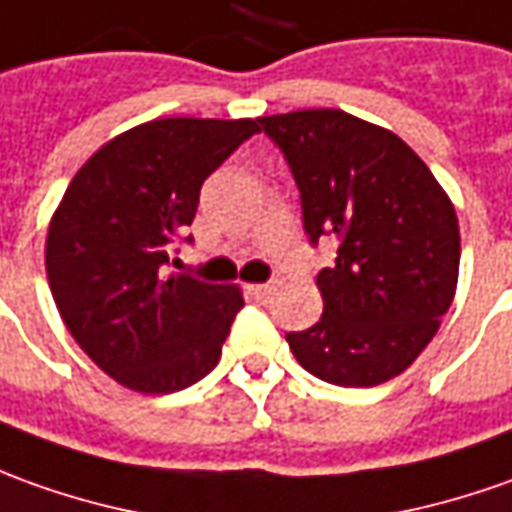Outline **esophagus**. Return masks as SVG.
I'll return each instance as SVG.
<instances>
[{
  "label": "esophagus",
  "mask_w": 512,
  "mask_h": 512,
  "mask_svg": "<svg viewBox=\"0 0 512 512\" xmlns=\"http://www.w3.org/2000/svg\"><path fill=\"white\" fill-rule=\"evenodd\" d=\"M271 291H274V285H271V283H255V285H249V294H252L255 300H269Z\"/></svg>",
  "instance_id": "1"
}]
</instances>
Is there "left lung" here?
Segmentation results:
<instances>
[{"instance_id": "left-lung-1", "label": "left lung", "mask_w": 512, "mask_h": 512, "mask_svg": "<svg viewBox=\"0 0 512 512\" xmlns=\"http://www.w3.org/2000/svg\"><path fill=\"white\" fill-rule=\"evenodd\" d=\"M257 123L294 173L311 243L339 241L336 263L316 274L322 319L285 333L288 347L328 384H384L426 350L454 302V204L398 134L347 111H288Z\"/></svg>"}]
</instances>
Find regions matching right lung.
Here are the masks:
<instances>
[{"label": "right lung", "mask_w": 512, "mask_h": 512, "mask_svg": "<svg viewBox=\"0 0 512 512\" xmlns=\"http://www.w3.org/2000/svg\"><path fill=\"white\" fill-rule=\"evenodd\" d=\"M257 131V120H151L109 139L66 187L44 249L52 300L117 384L168 395L218 364L241 288L168 274L170 246L204 179Z\"/></svg>", "instance_id": "right-lung-1"}]
</instances>
